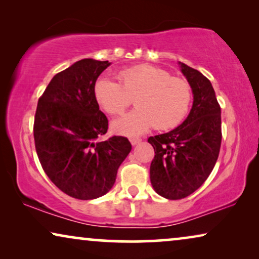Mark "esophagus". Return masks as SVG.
<instances>
[{"label": "esophagus", "mask_w": 259, "mask_h": 259, "mask_svg": "<svg viewBox=\"0 0 259 259\" xmlns=\"http://www.w3.org/2000/svg\"><path fill=\"white\" fill-rule=\"evenodd\" d=\"M130 141H131V144H132L133 146H134V145H138V144H139L140 141H141V139H140V138H131Z\"/></svg>", "instance_id": "34e87169"}]
</instances>
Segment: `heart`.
<instances>
[{
	"mask_svg": "<svg viewBox=\"0 0 259 259\" xmlns=\"http://www.w3.org/2000/svg\"><path fill=\"white\" fill-rule=\"evenodd\" d=\"M118 79L120 83L100 77L94 88L98 102L112 115H121L136 99L138 108L113 123L118 133L138 136L153 126L159 131L171 130L185 119L192 99L186 80L151 65L122 69Z\"/></svg>",
	"mask_w": 259,
	"mask_h": 259,
	"instance_id": "b5f03b06",
	"label": "heart"
}]
</instances>
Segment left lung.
<instances>
[{
	"mask_svg": "<svg viewBox=\"0 0 259 259\" xmlns=\"http://www.w3.org/2000/svg\"><path fill=\"white\" fill-rule=\"evenodd\" d=\"M193 93L189 116L171 132L147 139L154 148L151 184L159 196L183 199L203 185L217 161L222 144V116L210 80L180 63Z\"/></svg>",
	"mask_w": 259,
	"mask_h": 259,
	"instance_id": "obj_1",
	"label": "left lung"
}]
</instances>
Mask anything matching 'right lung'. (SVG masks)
<instances>
[{"instance_id":"add662e5","label":"right lung","mask_w":259,"mask_h":259,"mask_svg":"<svg viewBox=\"0 0 259 259\" xmlns=\"http://www.w3.org/2000/svg\"><path fill=\"white\" fill-rule=\"evenodd\" d=\"M108 61L80 60L53 77L37 102L35 148L54 185L81 200L104 196L132 150L126 137L102 139L108 119L95 98V82Z\"/></svg>"}]
</instances>
